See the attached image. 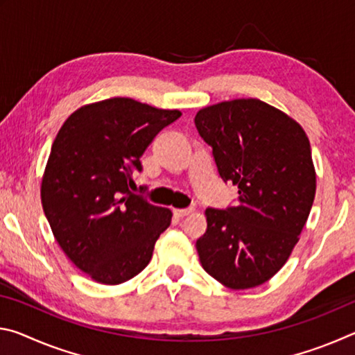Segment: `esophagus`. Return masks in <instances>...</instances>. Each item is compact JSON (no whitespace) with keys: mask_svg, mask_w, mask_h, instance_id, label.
Returning a JSON list of instances; mask_svg holds the SVG:
<instances>
[{"mask_svg":"<svg viewBox=\"0 0 355 355\" xmlns=\"http://www.w3.org/2000/svg\"><path fill=\"white\" fill-rule=\"evenodd\" d=\"M191 213H192L191 208H186V209L173 208V216H175V218H178V219H182V218H184V216H188V214H191Z\"/></svg>","mask_w":355,"mask_h":355,"instance_id":"obj_1","label":"esophagus"}]
</instances>
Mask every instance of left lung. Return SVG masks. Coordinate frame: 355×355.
I'll list each match as a JSON object with an SVG mask.
<instances>
[{"label": "left lung", "instance_id": "8db88e82", "mask_svg": "<svg viewBox=\"0 0 355 355\" xmlns=\"http://www.w3.org/2000/svg\"><path fill=\"white\" fill-rule=\"evenodd\" d=\"M196 127L238 203L207 208L196 248L202 268L230 290L271 280L288 261L316 192L311 147L286 112L258 98L220 101L196 114Z\"/></svg>", "mask_w": 355, "mask_h": 355}]
</instances>
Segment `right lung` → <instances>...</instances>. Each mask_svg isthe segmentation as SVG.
<instances>
[{
  "mask_svg": "<svg viewBox=\"0 0 355 355\" xmlns=\"http://www.w3.org/2000/svg\"><path fill=\"white\" fill-rule=\"evenodd\" d=\"M182 116L133 98L84 105L59 130L42 175V207L64 254L103 285L123 284L152 260L172 211L131 194L155 136Z\"/></svg>",
  "mask_w": 355,
  "mask_h": 355,
  "instance_id": "1",
  "label": "right lung"
}]
</instances>
